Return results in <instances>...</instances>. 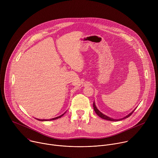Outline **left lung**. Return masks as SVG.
Returning <instances> with one entry per match:
<instances>
[{
	"mask_svg": "<svg viewBox=\"0 0 158 158\" xmlns=\"http://www.w3.org/2000/svg\"><path fill=\"white\" fill-rule=\"evenodd\" d=\"M93 107H94V111H95V112L100 117V118H101L102 119H106V120H107V121H121V120H123V119H126V118H127L128 117H129L132 113H133V112L135 110V109H136V107L131 112H130V113L129 114H127V116H126L125 117H124V118H121V119H113V118H110V117H108V116H107L106 115H105V114H104L103 113H102V112H101V111H99V110L97 108V107H96V104H95V102H94V103H93Z\"/></svg>",
	"mask_w": 158,
	"mask_h": 158,
	"instance_id": "1",
	"label": "left lung"
}]
</instances>
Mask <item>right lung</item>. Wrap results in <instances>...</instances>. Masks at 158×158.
<instances>
[{"label": "right lung", "mask_w": 158, "mask_h": 158, "mask_svg": "<svg viewBox=\"0 0 158 158\" xmlns=\"http://www.w3.org/2000/svg\"><path fill=\"white\" fill-rule=\"evenodd\" d=\"M65 113V112H64V114H62V115H60V116H58V117H56V118H52V119H37L38 121H52V120H55V119H59V118H61L64 114Z\"/></svg>", "instance_id": "right-lung-1"}]
</instances>
